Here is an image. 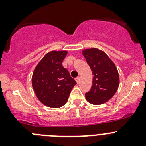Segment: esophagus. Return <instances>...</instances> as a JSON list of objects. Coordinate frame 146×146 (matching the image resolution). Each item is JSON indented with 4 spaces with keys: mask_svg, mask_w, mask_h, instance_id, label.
<instances>
[{
    "mask_svg": "<svg viewBox=\"0 0 146 146\" xmlns=\"http://www.w3.org/2000/svg\"><path fill=\"white\" fill-rule=\"evenodd\" d=\"M80 77H77V78H75V80H76V82H77V84H79L80 83Z\"/></svg>",
    "mask_w": 146,
    "mask_h": 146,
    "instance_id": "obj_1",
    "label": "esophagus"
}]
</instances>
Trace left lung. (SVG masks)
I'll return each instance as SVG.
<instances>
[{
    "label": "left lung",
    "mask_w": 146,
    "mask_h": 146,
    "mask_svg": "<svg viewBox=\"0 0 146 146\" xmlns=\"http://www.w3.org/2000/svg\"><path fill=\"white\" fill-rule=\"evenodd\" d=\"M82 55L92 71L93 85L86 94L87 101L93 104H102L111 99L119 86V74L113 60L102 50L86 49Z\"/></svg>",
    "instance_id": "8db88e82"
}]
</instances>
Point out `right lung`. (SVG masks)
I'll use <instances>...</instances> for the list:
<instances>
[{"mask_svg": "<svg viewBox=\"0 0 146 146\" xmlns=\"http://www.w3.org/2000/svg\"><path fill=\"white\" fill-rule=\"evenodd\" d=\"M68 52L50 51L38 62L32 75V86L37 98L45 106L60 108L69 99L77 84L62 62Z\"/></svg>", "mask_w": 146, "mask_h": 146, "instance_id": "right-lung-1", "label": "right lung"}]
</instances>
